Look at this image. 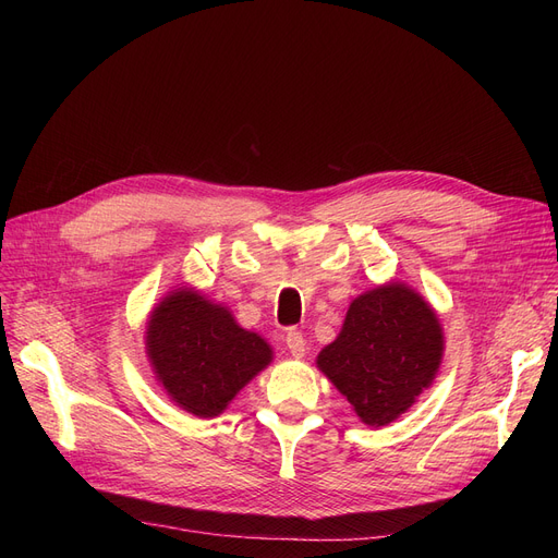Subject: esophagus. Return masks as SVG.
Instances as JSON below:
<instances>
[{
    "instance_id": "1",
    "label": "esophagus",
    "mask_w": 558,
    "mask_h": 558,
    "mask_svg": "<svg viewBox=\"0 0 558 558\" xmlns=\"http://www.w3.org/2000/svg\"><path fill=\"white\" fill-rule=\"evenodd\" d=\"M284 343H287V348H289L291 357L301 360V357L305 355V339H303V335H301L299 330H289L287 337H284Z\"/></svg>"
}]
</instances>
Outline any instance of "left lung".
<instances>
[{
    "mask_svg": "<svg viewBox=\"0 0 558 558\" xmlns=\"http://www.w3.org/2000/svg\"><path fill=\"white\" fill-rule=\"evenodd\" d=\"M444 328L432 305L402 282L375 287L345 312L339 337L316 366L362 423H393L432 387L444 360Z\"/></svg>",
    "mask_w": 558,
    "mask_h": 558,
    "instance_id": "left-lung-1",
    "label": "left lung"
}]
</instances>
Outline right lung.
Returning <instances> with one entry per match:
<instances>
[{
    "label": "right lung",
    "mask_w": 558,
    "mask_h": 558,
    "mask_svg": "<svg viewBox=\"0 0 558 558\" xmlns=\"http://www.w3.org/2000/svg\"><path fill=\"white\" fill-rule=\"evenodd\" d=\"M146 357L167 396L198 418L219 416L228 402L274 360L271 345L190 287L154 307Z\"/></svg>",
    "instance_id": "add662e5"
}]
</instances>
